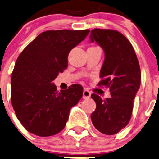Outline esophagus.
Here are the masks:
<instances>
[{
    "instance_id": "obj_1",
    "label": "esophagus",
    "mask_w": 159,
    "mask_h": 159,
    "mask_svg": "<svg viewBox=\"0 0 159 159\" xmlns=\"http://www.w3.org/2000/svg\"><path fill=\"white\" fill-rule=\"evenodd\" d=\"M91 91H90L88 88H84V91H83V98H84V99H88V98L91 97Z\"/></svg>"
}]
</instances>
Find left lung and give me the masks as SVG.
I'll list each match as a JSON object with an SVG mask.
<instances>
[{
    "instance_id": "obj_1",
    "label": "left lung",
    "mask_w": 159,
    "mask_h": 159,
    "mask_svg": "<svg viewBox=\"0 0 159 159\" xmlns=\"http://www.w3.org/2000/svg\"><path fill=\"white\" fill-rule=\"evenodd\" d=\"M90 38L104 51L98 85L109 88L111 94L105 100L91 94L97 106L91 121L101 133L114 135L126 127L131 118L133 100L141 83L139 64L132 44L120 32L94 29Z\"/></svg>"
}]
</instances>
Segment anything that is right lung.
<instances>
[{"instance_id":"add662e5","label":"right lung","mask_w":159,"mask_h":159,"mask_svg":"<svg viewBox=\"0 0 159 159\" xmlns=\"http://www.w3.org/2000/svg\"><path fill=\"white\" fill-rule=\"evenodd\" d=\"M89 32H43L20 54L11 76V103L30 133L50 136L66 126L70 110L82 98L83 88L73 84L58 92L52 81L66 69L68 53Z\"/></svg>"}]
</instances>
